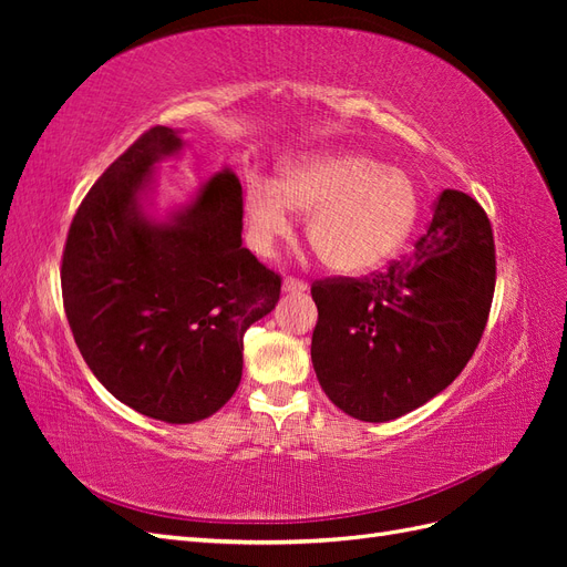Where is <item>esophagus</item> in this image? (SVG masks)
Masks as SVG:
<instances>
[{"label": "esophagus", "instance_id": "esophagus-1", "mask_svg": "<svg viewBox=\"0 0 567 567\" xmlns=\"http://www.w3.org/2000/svg\"><path fill=\"white\" fill-rule=\"evenodd\" d=\"M281 288H284V293H305L307 284L300 281V279H286Z\"/></svg>", "mask_w": 567, "mask_h": 567}]
</instances>
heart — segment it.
I'll use <instances>...</instances> for the list:
<instances>
[{
	"instance_id": "obj_1",
	"label": "heart",
	"mask_w": 567,
	"mask_h": 567,
	"mask_svg": "<svg viewBox=\"0 0 567 567\" xmlns=\"http://www.w3.org/2000/svg\"><path fill=\"white\" fill-rule=\"evenodd\" d=\"M244 221L255 252L269 255L293 217L307 219V241L323 267L364 274L398 252L419 219V188L404 169L364 153L323 151L286 161L274 182L244 184Z\"/></svg>"
}]
</instances>
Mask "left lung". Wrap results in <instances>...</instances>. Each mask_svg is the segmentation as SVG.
Here are the masks:
<instances>
[{
    "instance_id": "left-lung-1",
    "label": "left lung",
    "mask_w": 567,
    "mask_h": 567,
    "mask_svg": "<svg viewBox=\"0 0 567 567\" xmlns=\"http://www.w3.org/2000/svg\"><path fill=\"white\" fill-rule=\"evenodd\" d=\"M485 210L447 188L414 250L371 279L317 281L312 364L348 416L383 423L431 402L468 364L494 296Z\"/></svg>"
}]
</instances>
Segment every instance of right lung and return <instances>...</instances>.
Returning <instances> with one entry per match:
<instances>
[{"label": "right lung", "instance_id": "obj_1", "mask_svg": "<svg viewBox=\"0 0 567 567\" xmlns=\"http://www.w3.org/2000/svg\"><path fill=\"white\" fill-rule=\"evenodd\" d=\"M182 130L151 127L78 208L61 265L68 323L115 400L196 423L241 383L244 333L279 302L281 279L244 248V188L229 167L158 215V165Z\"/></svg>", "mask_w": 567, "mask_h": 567}]
</instances>
